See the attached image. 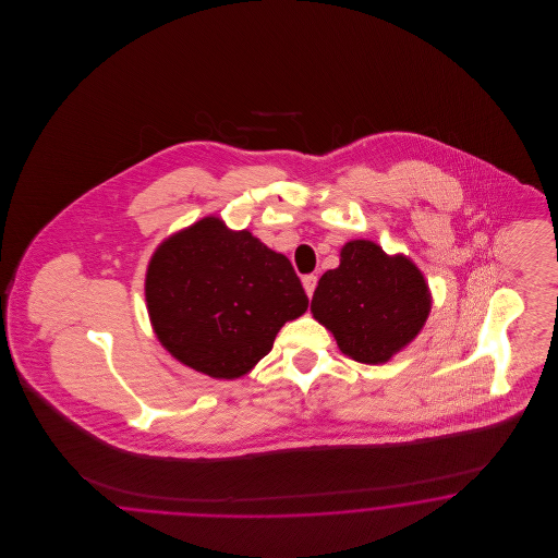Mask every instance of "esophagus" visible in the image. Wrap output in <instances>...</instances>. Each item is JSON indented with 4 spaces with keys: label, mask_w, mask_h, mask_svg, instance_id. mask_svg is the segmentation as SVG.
I'll list each match as a JSON object with an SVG mask.
<instances>
[{
    "label": "esophagus",
    "mask_w": 558,
    "mask_h": 558,
    "mask_svg": "<svg viewBox=\"0 0 558 558\" xmlns=\"http://www.w3.org/2000/svg\"><path fill=\"white\" fill-rule=\"evenodd\" d=\"M316 284H318V276L310 274V276H303V289L307 292V296H312L316 291Z\"/></svg>",
    "instance_id": "esophagus-1"
}]
</instances>
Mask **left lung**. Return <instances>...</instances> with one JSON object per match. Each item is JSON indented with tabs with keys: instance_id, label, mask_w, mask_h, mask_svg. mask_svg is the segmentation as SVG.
<instances>
[{
	"instance_id": "left-lung-1",
	"label": "left lung",
	"mask_w": 558,
	"mask_h": 558,
	"mask_svg": "<svg viewBox=\"0 0 558 558\" xmlns=\"http://www.w3.org/2000/svg\"><path fill=\"white\" fill-rule=\"evenodd\" d=\"M433 296L425 274L405 255L372 240H349L341 264L319 278L312 314L347 357L387 364L425 328Z\"/></svg>"
}]
</instances>
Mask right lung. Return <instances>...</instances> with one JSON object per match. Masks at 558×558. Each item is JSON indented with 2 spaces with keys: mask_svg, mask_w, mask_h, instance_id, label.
Wrapping results in <instances>:
<instances>
[{
  "mask_svg": "<svg viewBox=\"0 0 558 558\" xmlns=\"http://www.w3.org/2000/svg\"><path fill=\"white\" fill-rule=\"evenodd\" d=\"M144 292L160 345L187 368L226 380L253 371L310 305L282 253L215 215L160 242Z\"/></svg>",
  "mask_w": 558,
  "mask_h": 558,
  "instance_id": "add662e5",
  "label": "right lung"
}]
</instances>
